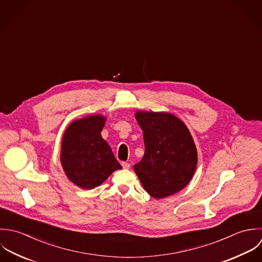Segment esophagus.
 <instances>
[{"label": "esophagus", "instance_id": "34e87169", "mask_svg": "<svg viewBox=\"0 0 262 262\" xmlns=\"http://www.w3.org/2000/svg\"><path fill=\"white\" fill-rule=\"evenodd\" d=\"M121 165H122V168L125 169V170H127V169L130 168V164H128V163H126V162H122Z\"/></svg>", "mask_w": 262, "mask_h": 262}]
</instances>
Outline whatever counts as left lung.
Returning <instances> with one entry per match:
<instances>
[{"label":"left lung","instance_id":"obj_1","mask_svg":"<svg viewBox=\"0 0 262 262\" xmlns=\"http://www.w3.org/2000/svg\"><path fill=\"white\" fill-rule=\"evenodd\" d=\"M135 116L144 134L145 155L134 165L143 187L157 200L182 190L198 164L196 147L189 129L169 112L138 110Z\"/></svg>","mask_w":262,"mask_h":262}]
</instances>
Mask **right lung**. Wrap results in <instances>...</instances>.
Returning a JSON list of instances; mask_svg holds the SVG:
<instances>
[{"label":"right lung","mask_w":262,"mask_h":262,"mask_svg":"<svg viewBox=\"0 0 262 262\" xmlns=\"http://www.w3.org/2000/svg\"><path fill=\"white\" fill-rule=\"evenodd\" d=\"M105 121L101 114L89 115L71 122L63 133L60 163L69 180L82 189L99 186L122 168L101 136Z\"/></svg>","instance_id":"right-lung-1"}]
</instances>
